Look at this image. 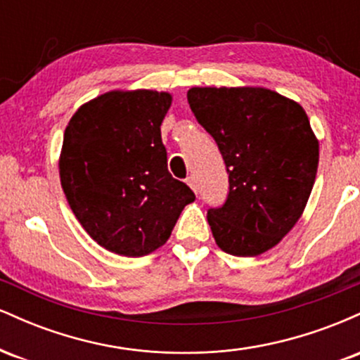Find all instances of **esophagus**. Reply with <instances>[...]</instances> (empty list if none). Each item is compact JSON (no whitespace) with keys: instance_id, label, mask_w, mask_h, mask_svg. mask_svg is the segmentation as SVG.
Returning <instances> with one entry per match:
<instances>
[{"instance_id":"esophagus-1","label":"esophagus","mask_w":360,"mask_h":360,"mask_svg":"<svg viewBox=\"0 0 360 360\" xmlns=\"http://www.w3.org/2000/svg\"><path fill=\"white\" fill-rule=\"evenodd\" d=\"M186 183H188V186H189V188L193 189L194 193H198V181H196V177H194V176H189L188 179H186Z\"/></svg>"}]
</instances>
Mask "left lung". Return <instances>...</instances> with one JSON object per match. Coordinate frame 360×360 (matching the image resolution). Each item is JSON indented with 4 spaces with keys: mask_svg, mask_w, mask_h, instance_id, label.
<instances>
[{
    "mask_svg": "<svg viewBox=\"0 0 360 360\" xmlns=\"http://www.w3.org/2000/svg\"><path fill=\"white\" fill-rule=\"evenodd\" d=\"M188 103L229 174L225 203L208 210L214 242L238 257L272 249L300 220L315 184L318 140L307 113L264 88H191Z\"/></svg>",
    "mask_w": 360,
    "mask_h": 360,
    "instance_id": "1",
    "label": "left lung"
}]
</instances>
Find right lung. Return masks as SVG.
Segmentation results:
<instances>
[{
  "instance_id": "right-lung-1",
  "label": "right lung",
  "mask_w": 360,
  "mask_h": 360,
  "mask_svg": "<svg viewBox=\"0 0 360 360\" xmlns=\"http://www.w3.org/2000/svg\"><path fill=\"white\" fill-rule=\"evenodd\" d=\"M172 96L110 91L82 105L64 131L59 172L72 213L94 242L142 257L167 242L194 193L167 171L160 125Z\"/></svg>"
}]
</instances>
